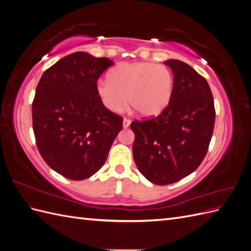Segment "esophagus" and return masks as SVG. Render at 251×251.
I'll use <instances>...</instances> for the list:
<instances>
[{
	"instance_id": "1",
	"label": "esophagus",
	"mask_w": 251,
	"mask_h": 251,
	"mask_svg": "<svg viewBox=\"0 0 251 251\" xmlns=\"http://www.w3.org/2000/svg\"><path fill=\"white\" fill-rule=\"evenodd\" d=\"M130 124H131V120H130V119H128V118H125V119H124V127H125V128L128 127V126H130Z\"/></svg>"
}]
</instances>
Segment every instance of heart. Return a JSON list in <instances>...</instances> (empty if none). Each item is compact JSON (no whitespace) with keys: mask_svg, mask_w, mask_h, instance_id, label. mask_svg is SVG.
Masks as SVG:
<instances>
[{"mask_svg":"<svg viewBox=\"0 0 251 251\" xmlns=\"http://www.w3.org/2000/svg\"><path fill=\"white\" fill-rule=\"evenodd\" d=\"M107 80L97 82L96 92L102 104L120 113L128 103L142 116H155L171 101L174 76L163 65L154 63H121L108 74Z\"/></svg>","mask_w":251,"mask_h":251,"instance_id":"b5f03b06","label":"heart"}]
</instances>
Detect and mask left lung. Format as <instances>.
I'll list each match as a JSON object with an SVG mask.
<instances>
[{
    "instance_id": "8db88e82",
    "label": "left lung",
    "mask_w": 251,
    "mask_h": 251,
    "mask_svg": "<svg viewBox=\"0 0 251 251\" xmlns=\"http://www.w3.org/2000/svg\"><path fill=\"white\" fill-rule=\"evenodd\" d=\"M164 64L174 74L170 103L158 116L131 124L135 163L157 185L175 183L198 169L208 151L216 119L206 79L181 60Z\"/></svg>"
}]
</instances>
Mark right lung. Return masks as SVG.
Masks as SVG:
<instances>
[{
  "instance_id": "add662e5",
  "label": "right lung",
  "mask_w": 251,
  "mask_h": 251,
  "mask_svg": "<svg viewBox=\"0 0 251 251\" xmlns=\"http://www.w3.org/2000/svg\"><path fill=\"white\" fill-rule=\"evenodd\" d=\"M114 63L74 52L44 72L32 102V127L41 156L71 180L94 175L107 160L124 118L109 111L97 80Z\"/></svg>"
}]
</instances>
